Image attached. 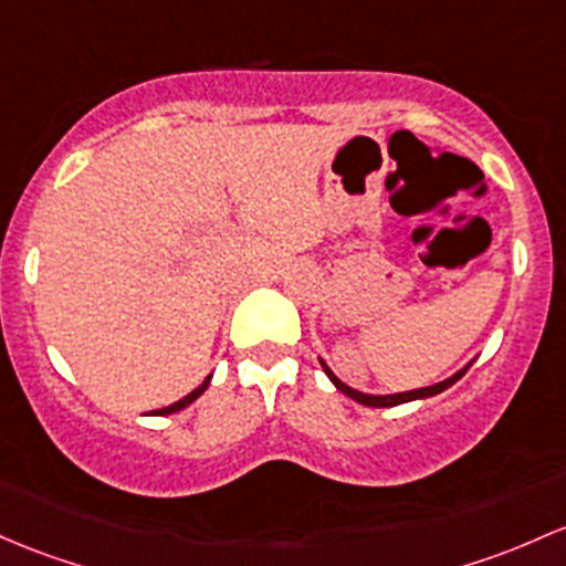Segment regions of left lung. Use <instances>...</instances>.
<instances>
[{
  "mask_svg": "<svg viewBox=\"0 0 566 566\" xmlns=\"http://www.w3.org/2000/svg\"><path fill=\"white\" fill-rule=\"evenodd\" d=\"M319 363H322V370H325L327 378H331V381L335 384V389H340V392H344L346 397H352V400H357L359 406H368V408H392V406H400V402L424 400V397L440 395V392H443V389H449L451 384H457L459 378H462L464 374H468V370H470V365H473V363H468V365H464L462 370H457L454 376H449V378H446V381H438V384H432V387H421V389H411V392H397V395H365V392H357V389L346 387V384L340 381V378L335 376L331 368H327V365H325V359H319Z\"/></svg>",
  "mask_w": 566,
  "mask_h": 566,
  "instance_id": "1",
  "label": "left lung"
}]
</instances>
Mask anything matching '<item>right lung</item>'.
<instances>
[{
	"label": "right lung",
	"instance_id": "add662e5",
	"mask_svg": "<svg viewBox=\"0 0 566 566\" xmlns=\"http://www.w3.org/2000/svg\"><path fill=\"white\" fill-rule=\"evenodd\" d=\"M209 381H212V376H207V378H203V384H201V387H196V389H192V392H190V395H185V397H182V400L171 402V406H166V408H158V411H153V416H166V413H177V411H182V408H188L192 400H198V397H201L203 392H207Z\"/></svg>",
	"mask_w": 566,
	"mask_h": 566
}]
</instances>
